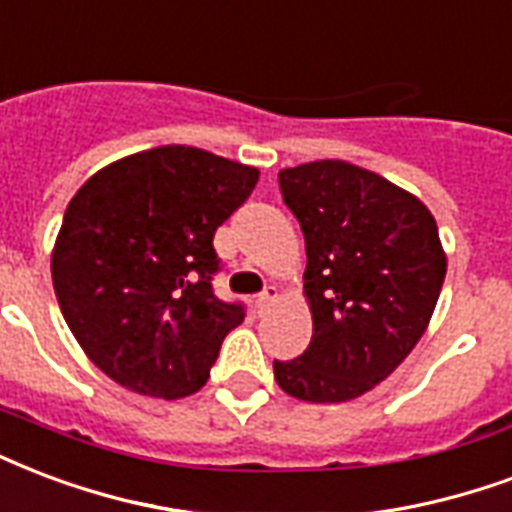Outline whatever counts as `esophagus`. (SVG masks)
Segmentation results:
<instances>
[{
  "mask_svg": "<svg viewBox=\"0 0 512 512\" xmlns=\"http://www.w3.org/2000/svg\"><path fill=\"white\" fill-rule=\"evenodd\" d=\"M278 297H280L278 286L264 288L259 297H256V307H259V313H267V310H270V307L278 302Z\"/></svg>",
  "mask_w": 512,
  "mask_h": 512,
  "instance_id": "esophagus-1",
  "label": "esophagus"
}]
</instances>
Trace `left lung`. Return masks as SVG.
Segmentation results:
<instances>
[{
	"instance_id": "left-lung-1",
	"label": "left lung",
	"mask_w": 512,
	"mask_h": 512,
	"mask_svg": "<svg viewBox=\"0 0 512 512\" xmlns=\"http://www.w3.org/2000/svg\"><path fill=\"white\" fill-rule=\"evenodd\" d=\"M280 191L305 234L313 340L275 361V380L305 402H348L386 380L432 321L445 280L429 207L348 161L280 169Z\"/></svg>"
}]
</instances>
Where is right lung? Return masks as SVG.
Returning a JSON list of instances; mask_svg holds the SVG:
<instances>
[{"label":"right lung","mask_w":512,"mask_h":512,"mask_svg":"<svg viewBox=\"0 0 512 512\" xmlns=\"http://www.w3.org/2000/svg\"><path fill=\"white\" fill-rule=\"evenodd\" d=\"M259 169L188 145L107 164L67 205L53 291L80 348L107 378L156 399L210 378L240 305L213 294V234L251 197Z\"/></svg>","instance_id":"right-lung-1"}]
</instances>
